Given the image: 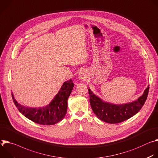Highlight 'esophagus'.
Listing matches in <instances>:
<instances>
[{
    "mask_svg": "<svg viewBox=\"0 0 158 158\" xmlns=\"http://www.w3.org/2000/svg\"><path fill=\"white\" fill-rule=\"evenodd\" d=\"M79 78L81 80H85L86 78V72L85 70H81L79 73Z\"/></svg>",
    "mask_w": 158,
    "mask_h": 158,
    "instance_id": "1",
    "label": "esophagus"
}]
</instances>
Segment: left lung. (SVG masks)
I'll list each match as a JSON object with an SVG mask.
<instances>
[{"label": "left lung", "instance_id": "1", "mask_svg": "<svg viewBox=\"0 0 158 158\" xmlns=\"http://www.w3.org/2000/svg\"><path fill=\"white\" fill-rule=\"evenodd\" d=\"M149 89L148 86L136 100L119 105L103 101L89 89L90 106L94 113L101 120L110 124L120 123L132 117L141 109L147 99Z\"/></svg>", "mask_w": 158, "mask_h": 158}]
</instances>
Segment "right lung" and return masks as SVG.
<instances>
[{"label": "right lung", "instance_id": "right-lung-1", "mask_svg": "<svg viewBox=\"0 0 158 158\" xmlns=\"http://www.w3.org/2000/svg\"><path fill=\"white\" fill-rule=\"evenodd\" d=\"M74 84L70 79L64 81L58 93L50 103L43 107L32 108L22 106L12 97L14 103L19 111L26 118L41 125L50 126L61 121L67 112L68 99L73 89Z\"/></svg>", "mask_w": 158, "mask_h": 158}]
</instances>
